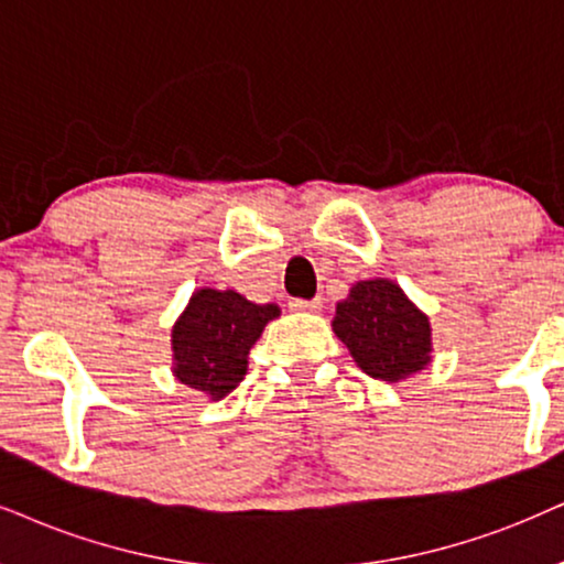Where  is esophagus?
<instances>
[{"instance_id":"esophagus-1","label":"esophagus","mask_w":564,"mask_h":564,"mask_svg":"<svg viewBox=\"0 0 564 564\" xmlns=\"http://www.w3.org/2000/svg\"><path fill=\"white\" fill-rule=\"evenodd\" d=\"M289 306L294 312H317L323 302H319V299H291Z\"/></svg>"}]
</instances>
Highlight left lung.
<instances>
[{
    "instance_id": "1",
    "label": "left lung",
    "mask_w": 564,
    "mask_h": 564,
    "mask_svg": "<svg viewBox=\"0 0 564 564\" xmlns=\"http://www.w3.org/2000/svg\"><path fill=\"white\" fill-rule=\"evenodd\" d=\"M333 330L369 377L398 382L430 365V319L393 281H359L335 306Z\"/></svg>"
}]
</instances>
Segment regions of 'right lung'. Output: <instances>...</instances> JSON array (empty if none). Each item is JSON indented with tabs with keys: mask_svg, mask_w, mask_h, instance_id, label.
Returning <instances> with one entry per match:
<instances>
[{
	"mask_svg": "<svg viewBox=\"0 0 564 564\" xmlns=\"http://www.w3.org/2000/svg\"><path fill=\"white\" fill-rule=\"evenodd\" d=\"M273 317L275 304H252L237 291L199 289L171 333L176 380L213 401L229 395L245 380L249 348Z\"/></svg>",
	"mask_w": 564,
	"mask_h": 564,
	"instance_id": "obj_1",
	"label": "right lung"
}]
</instances>
